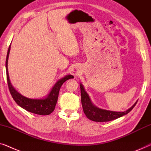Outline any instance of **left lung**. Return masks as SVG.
Wrapping results in <instances>:
<instances>
[{
	"label": "left lung",
	"mask_w": 151,
	"mask_h": 151,
	"mask_svg": "<svg viewBox=\"0 0 151 151\" xmlns=\"http://www.w3.org/2000/svg\"><path fill=\"white\" fill-rule=\"evenodd\" d=\"M80 91H81V102L84 114L86 115L87 118L94 122H109L119 118V117L129 113L134 108V106L137 102V101L131 108L126 111H124V112H117V111L102 109L98 108L93 104L91 101L89 96H88L87 93L85 91L84 86H82V84H80Z\"/></svg>",
	"instance_id": "left-lung-1"
}]
</instances>
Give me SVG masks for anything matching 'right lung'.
Listing matches in <instances>:
<instances>
[{"mask_svg": "<svg viewBox=\"0 0 151 151\" xmlns=\"http://www.w3.org/2000/svg\"><path fill=\"white\" fill-rule=\"evenodd\" d=\"M10 48H11V47L9 46L7 51L5 66L6 72H7L8 87H9L10 93H11L12 98L16 102V104L19 105L22 109L29 111V112L42 115H47L51 114L55 109V104H56L58 101V98L59 91L61 86L67 80L73 78V76L71 75H67L60 79L58 81H57L46 98L42 99H31L26 98V97L22 96L21 94L16 91V90H15V88L13 87V86L11 84V82H10L7 68L8 58H9Z\"/></svg>", "mask_w": 151, "mask_h": 151, "instance_id": "obj_1", "label": "right lung"}]
</instances>
